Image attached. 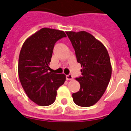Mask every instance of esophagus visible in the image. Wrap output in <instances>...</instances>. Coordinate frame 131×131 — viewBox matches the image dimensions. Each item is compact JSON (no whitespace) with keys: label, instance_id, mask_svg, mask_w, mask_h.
I'll use <instances>...</instances> for the list:
<instances>
[{"label":"esophagus","instance_id":"obj_1","mask_svg":"<svg viewBox=\"0 0 131 131\" xmlns=\"http://www.w3.org/2000/svg\"><path fill=\"white\" fill-rule=\"evenodd\" d=\"M66 79L67 80H73V77L72 76V75L71 74H69V75H66Z\"/></svg>","mask_w":131,"mask_h":131}]
</instances>
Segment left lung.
<instances>
[{
	"label": "left lung",
	"mask_w": 131,
	"mask_h": 131,
	"mask_svg": "<svg viewBox=\"0 0 131 131\" xmlns=\"http://www.w3.org/2000/svg\"><path fill=\"white\" fill-rule=\"evenodd\" d=\"M67 35L81 63V77L79 91L72 94L77 106L89 107L100 100L106 91L112 76V65L107 49L93 35L82 31H67Z\"/></svg>",
	"instance_id": "1"
}]
</instances>
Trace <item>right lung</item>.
Here are the masks:
<instances>
[{
  "label": "right lung",
  "mask_w": 131,
  "mask_h": 131,
  "mask_svg": "<svg viewBox=\"0 0 131 131\" xmlns=\"http://www.w3.org/2000/svg\"><path fill=\"white\" fill-rule=\"evenodd\" d=\"M66 37L64 31L42 28L26 39L19 56L18 75L31 100L39 106L54 102L57 90L66 81L64 74L48 72L54 45Z\"/></svg>",
  "instance_id": "1"
}]
</instances>
